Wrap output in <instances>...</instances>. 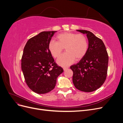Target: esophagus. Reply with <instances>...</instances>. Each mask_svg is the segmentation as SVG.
Listing matches in <instances>:
<instances>
[{"instance_id": "1", "label": "esophagus", "mask_w": 123, "mask_h": 123, "mask_svg": "<svg viewBox=\"0 0 123 123\" xmlns=\"http://www.w3.org/2000/svg\"><path fill=\"white\" fill-rule=\"evenodd\" d=\"M68 68H69L67 67H64L63 68V69H64V71H65V70H66L67 69H68Z\"/></svg>"}]
</instances>
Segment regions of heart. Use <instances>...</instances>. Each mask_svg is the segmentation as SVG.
Segmentation results:
<instances>
[{
	"label": "heart",
	"mask_w": 123,
	"mask_h": 123,
	"mask_svg": "<svg viewBox=\"0 0 123 123\" xmlns=\"http://www.w3.org/2000/svg\"><path fill=\"white\" fill-rule=\"evenodd\" d=\"M57 42L51 40L48 44V49L54 58H57L64 50L66 52L57 59L58 64L67 66L75 61H79L87 53L89 43L87 38L82 34L65 32L56 36Z\"/></svg>",
	"instance_id": "heart-1"
}]
</instances>
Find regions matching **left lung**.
Masks as SVG:
<instances>
[{
  "label": "left lung",
  "instance_id": "left-lung-1",
  "mask_svg": "<svg viewBox=\"0 0 123 123\" xmlns=\"http://www.w3.org/2000/svg\"><path fill=\"white\" fill-rule=\"evenodd\" d=\"M86 34L89 41L87 53L80 61L70 67L73 71V83L76 89L90 92L97 90L107 77L108 55L103 41L89 31L78 30Z\"/></svg>",
  "mask_w": 123,
  "mask_h": 123
}]
</instances>
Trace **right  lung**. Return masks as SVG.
Here are the masks:
<instances>
[{
    "label": "right lung",
    "mask_w": 123,
    "mask_h": 123,
    "mask_svg": "<svg viewBox=\"0 0 123 123\" xmlns=\"http://www.w3.org/2000/svg\"><path fill=\"white\" fill-rule=\"evenodd\" d=\"M56 31H43L29 39L21 58V69L29 88L38 94L54 88L57 77L64 72L48 49V44Z\"/></svg>",
    "instance_id": "right-lung-1"
}]
</instances>
